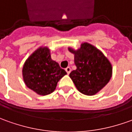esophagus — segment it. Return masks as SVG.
<instances>
[{"mask_svg": "<svg viewBox=\"0 0 132 132\" xmlns=\"http://www.w3.org/2000/svg\"><path fill=\"white\" fill-rule=\"evenodd\" d=\"M66 71L67 72L68 74H69L70 72H71V68H70V67H67L66 69Z\"/></svg>", "mask_w": 132, "mask_h": 132, "instance_id": "esophagus-1", "label": "esophagus"}]
</instances>
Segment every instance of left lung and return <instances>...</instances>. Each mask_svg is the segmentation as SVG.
<instances>
[{
    "label": "left lung",
    "instance_id": "1",
    "mask_svg": "<svg viewBox=\"0 0 132 132\" xmlns=\"http://www.w3.org/2000/svg\"><path fill=\"white\" fill-rule=\"evenodd\" d=\"M74 55L77 69L69 74L76 87L85 95H95L109 82L113 73L111 62L103 52L88 43H82L78 49L69 47Z\"/></svg>",
    "mask_w": 132,
    "mask_h": 132
}]
</instances>
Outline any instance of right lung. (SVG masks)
<instances>
[{
    "label": "right lung",
    "instance_id": "1",
    "mask_svg": "<svg viewBox=\"0 0 132 132\" xmlns=\"http://www.w3.org/2000/svg\"><path fill=\"white\" fill-rule=\"evenodd\" d=\"M66 73L58 63L52 60L51 51L47 46H41L34 51L22 68L26 86L43 96L53 92L59 80Z\"/></svg>",
    "mask_w": 132,
    "mask_h": 132
}]
</instances>
